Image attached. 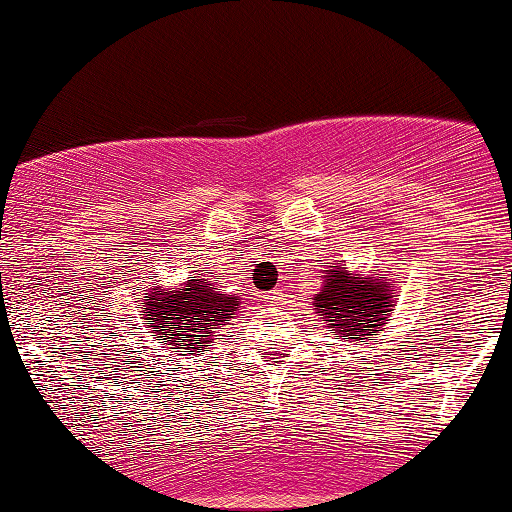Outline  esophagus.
<instances>
[{"label":"esophagus","instance_id":"esophagus-1","mask_svg":"<svg viewBox=\"0 0 512 512\" xmlns=\"http://www.w3.org/2000/svg\"><path fill=\"white\" fill-rule=\"evenodd\" d=\"M264 298H267V303H279L281 301V298H284V293H281V291H269L267 293V296H264Z\"/></svg>","mask_w":512,"mask_h":512}]
</instances>
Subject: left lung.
<instances>
[{"mask_svg": "<svg viewBox=\"0 0 512 512\" xmlns=\"http://www.w3.org/2000/svg\"><path fill=\"white\" fill-rule=\"evenodd\" d=\"M325 286L315 293L313 308L322 315L330 332L342 334L351 342H361L370 334L383 332L387 317L392 315V279L385 274L361 276L349 274V269H325Z\"/></svg>", "mask_w": 512, "mask_h": 512, "instance_id": "obj_1", "label": "left lung"}]
</instances>
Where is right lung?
I'll use <instances>...</instances> for the list:
<instances>
[{
  "mask_svg": "<svg viewBox=\"0 0 512 512\" xmlns=\"http://www.w3.org/2000/svg\"><path fill=\"white\" fill-rule=\"evenodd\" d=\"M240 298L214 289L207 276H187L178 291L154 289L144 296L142 330L161 349L204 351L214 332L233 315Z\"/></svg>",
  "mask_w": 512,
  "mask_h": 512,
  "instance_id": "obj_1",
  "label": "right lung"
}]
</instances>
